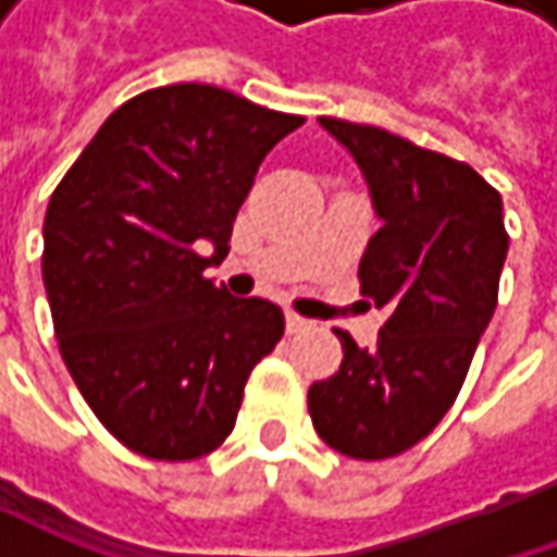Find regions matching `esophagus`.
Wrapping results in <instances>:
<instances>
[{
	"label": "esophagus",
	"instance_id": "1",
	"mask_svg": "<svg viewBox=\"0 0 557 557\" xmlns=\"http://www.w3.org/2000/svg\"><path fill=\"white\" fill-rule=\"evenodd\" d=\"M285 325H288V332L290 334H297V332H307L310 329V319H304V315H297V312H285Z\"/></svg>",
	"mask_w": 557,
	"mask_h": 557
}]
</instances>
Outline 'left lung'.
<instances>
[{
    "label": "left lung",
    "instance_id": "obj_1",
    "mask_svg": "<svg viewBox=\"0 0 557 557\" xmlns=\"http://www.w3.org/2000/svg\"><path fill=\"white\" fill-rule=\"evenodd\" d=\"M369 185L381 228L359 260L362 297L387 310L374 347L337 329L344 362L310 387L319 437L350 459H391L440 424L486 332L508 235L503 198L468 163L377 126L319 117Z\"/></svg>",
    "mask_w": 557,
    "mask_h": 557
}]
</instances>
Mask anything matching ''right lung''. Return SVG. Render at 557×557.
Wrapping results in <instances>:
<instances>
[{
	"label": "right lung",
	"mask_w": 557,
	"mask_h": 557,
	"mask_svg": "<svg viewBox=\"0 0 557 557\" xmlns=\"http://www.w3.org/2000/svg\"><path fill=\"white\" fill-rule=\"evenodd\" d=\"M300 123L203 83L148 89L54 188L42 282L58 347L98 421L139 456L213 453L285 334L275 304L232 297L203 269L225 260L260 163Z\"/></svg>",
	"instance_id": "add662e5"
}]
</instances>
